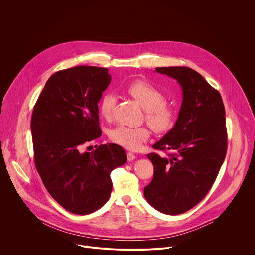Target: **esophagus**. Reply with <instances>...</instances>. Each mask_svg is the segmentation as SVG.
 I'll return each instance as SVG.
<instances>
[{
  "mask_svg": "<svg viewBox=\"0 0 255 255\" xmlns=\"http://www.w3.org/2000/svg\"><path fill=\"white\" fill-rule=\"evenodd\" d=\"M135 158H136V155H135L134 153H131V152H128V153H127V159H128V161H133Z\"/></svg>",
  "mask_w": 255,
  "mask_h": 255,
  "instance_id": "34e87169",
  "label": "esophagus"
}]
</instances>
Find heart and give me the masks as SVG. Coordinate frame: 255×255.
Wrapping results in <instances>:
<instances>
[{
	"instance_id": "obj_1",
	"label": "heart",
	"mask_w": 255,
	"mask_h": 255,
	"mask_svg": "<svg viewBox=\"0 0 255 255\" xmlns=\"http://www.w3.org/2000/svg\"><path fill=\"white\" fill-rule=\"evenodd\" d=\"M127 92L144 109L145 118L152 129L157 132H164L171 128L174 120L173 111L164 104V95L157 88L145 81H135L127 87ZM115 103L116 98L111 93H107L102 97L99 110L103 118H111ZM109 137L122 147L136 150L148 139L149 131L146 127L133 128L120 125L109 132Z\"/></svg>"
}]
</instances>
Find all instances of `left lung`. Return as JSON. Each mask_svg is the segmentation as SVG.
<instances>
[{"mask_svg":"<svg viewBox=\"0 0 255 255\" xmlns=\"http://www.w3.org/2000/svg\"><path fill=\"white\" fill-rule=\"evenodd\" d=\"M178 83L183 102L176 122L153 148L168 157L149 153L154 166L144 197L157 211L183 214L208 194L225 159L227 132L222 98L196 70L186 66L156 67Z\"/></svg>","mask_w":255,"mask_h":255,"instance_id":"obj_1","label":"left lung"}]
</instances>
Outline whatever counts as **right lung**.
I'll return each instance as SVG.
<instances>
[{"label":"right lung","mask_w":255,"mask_h":255,"mask_svg":"<svg viewBox=\"0 0 255 255\" xmlns=\"http://www.w3.org/2000/svg\"><path fill=\"white\" fill-rule=\"evenodd\" d=\"M111 83L107 68L75 66L46 82L31 119L35 166L51 197L65 210L87 215L110 198L113 169L127 161L124 149L108 143L83 151L99 138L98 103Z\"/></svg>","instance_id":"add662e5"}]
</instances>
